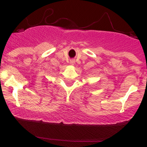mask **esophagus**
<instances>
[{"instance_id": "1", "label": "esophagus", "mask_w": 147, "mask_h": 147, "mask_svg": "<svg viewBox=\"0 0 147 147\" xmlns=\"http://www.w3.org/2000/svg\"><path fill=\"white\" fill-rule=\"evenodd\" d=\"M75 60L72 59V60L70 61V63L71 64V65H74V64H75Z\"/></svg>"}]
</instances>
